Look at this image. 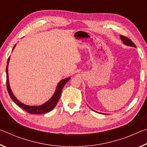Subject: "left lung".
Masks as SVG:
<instances>
[{"label": "left lung", "instance_id": "obj_1", "mask_svg": "<svg viewBox=\"0 0 147 147\" xmlns=\"http://www.w3.org/2000/svg\"><path fill=\"white\" fill-rule=\"evenodd\" d=\"M120 36L121 40L122 41L123 44H125V45L131 46V47L136 48V46L135 45V44H134V42H132L131 40H130L129 38H127V37L124 36H122V35H120ZM90 109H91V108H90ZM92 109V110H93L92 109ZM93 111H94V110H93ZM102 114H103V113H102Z\"/></svg>", "mask_w": 147, "mask_h": 147}]
</instances>
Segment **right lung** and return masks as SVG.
<instances>
[{"label": "right lung", "instance_id": "add662e5", "mask_svg": "<svg viewBox=\"0 0 147 147\" xmlns=\"http://www.w3.org/2000/svg\"><path fill=\"white\" fill-rule=\"evenodd\" d=\"M16 44H15L14 46L13 47L12 51L13 52V49L15 48ZM10 57H9L8 61H7V65H6V86H7V90H8V92L11 99L13 100V101L18 106H19L21 108L23 109V110L27 111V113H31V114H44L46 113H49V112L53 110L55 108V107L56 106L58 101L61 96V94L62 92L63 88L68 81L71 79V78H66L61 80L60 82L58 83V84L56 87V89L54 92V94H53L52 97L48 100V101H46V103L41 105H35V106H31V105H27L22 103V102L20 101L16 97L15 95H13L12 91H11L10 83H9V78H8V64L9 61H10Z\"/></svg>", "mask_w": 147, "mask_h": 147}]
</instances>
